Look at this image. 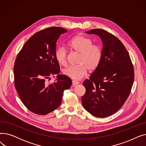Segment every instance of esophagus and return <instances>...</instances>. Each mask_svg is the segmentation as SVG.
Instances as JSON below:
<instances>
[{
    "instance_id": "esophagus-1",
    "label": "esophagus",
    "mask_w": 146,
    "mask_h": 146,
    "mask_svg": "<svg viewBox=\"0 0 146 146\" xmlns=\"http://www.w3.org/2000/svg\"><path fill=\"white\" fill-rule=\"evenodd\" d=\"M78 84H79V82L78 81H76V80H73L72 81V85L73 86H75L76 85H78Z\"/></svg>"
}]
</instances>
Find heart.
I'll return each instance as SVG.
<instances>
[{
    "instance_id": "1",
    "label": "heart",
    "mask_w": 146,
    "mask_h": 146,
    "mask_svg": "<svg viewBox=\"0 0 146 146\" xmlns=\"http://www.w3.org/2000/svg\"><path fill=\"white\" fill-rule=\"evenodd\" d=\"M68 44L74 51L79 53L77 66H68L63 70V73L67 77L74 80H80L89 70L94 72L101 63L103 51L101 46L93 44L90 38L83 35H78L68 41ZM55 58L61 66L67 64L68 52L63 46H59L55 51Z\"/></svg>"
}]
</instances>
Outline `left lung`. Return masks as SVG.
Wrapping results in <instances>:
<instances>
[{"mask_svg": "<svg viewBox=\"0 0 146 146\" xmlns=\"http://www.w3.org/2000/svg\"><path fill=\"white\" fill-rule=\"evenodd\" d=\"M86 33L100 36L103 54L96 70L83 82L86 92L82 102L90 113L105 118L117 112L129 96L134 80V67L128 51L117 37L102 29Z\"/></svg>", "mask_w": 146, "mask_h": 146, "instance_id": "8db88e82", "label": "left lung"}]
</instances>
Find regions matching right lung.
Here are the masks:
<instances>
[{"label":"right lung","instance_id":"obj_1","mask_svg":"<svg viewBox=\"0 0 146 146\" xmlns=\"http://www.w3.org/2000/svg\"><path fill=\"white\" fill-rule=\"evenodd\" d=\"M67 31L54 27L36 33L25 42L15 60V87L22 103L34 113L42 115L57 109L64 91L72 86L70 78L64 74H58L53 83L46 82L60 72L54 55L56 42Z\"/></svg>","mask_w":146,"mask_h":146}]
</instances>
